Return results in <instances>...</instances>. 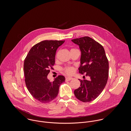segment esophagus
<instances>
[{
    "instance_id": "1",
    "label": "esophagus",
    "mask_w": 131,
    "mask_h": 131,
    "mask_svg": "<svg viewBox=\"0 0 131 131\" xmlns=\"http://www.w3.org/2000/svg\"><path fill=\"white\" fill-rule=\"evenodd\" d=\"M73 78L72 77H67L66 78V81H70L71 80H72Z\"/></svg>"
}]
</instances>
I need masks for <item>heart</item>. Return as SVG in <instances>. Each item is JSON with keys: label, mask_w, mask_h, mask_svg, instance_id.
<instances>
[{"label": "heart", "mask_w": 131, "mask_h": 131, "mask_svg": "<svg viewBox=\"0 0 131 131\" xmlns=\"http://www.w3.org/2000/svg\"><path fill=\"white\" fill-rule=\"evenodd\" d=\"M64 72L68 75H71L74 72V69L72 67H67L63 69Z\"/></svg>", "instance_id": "heart-1"}]
</instances>
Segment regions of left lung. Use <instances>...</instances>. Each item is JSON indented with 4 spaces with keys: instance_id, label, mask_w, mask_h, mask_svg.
I'll return each instance as SVG.
<instances>
[{
    "instance_id": "8db88e82",
    "label": "left lung",
    "mask_w": 131,
    "mask_h": 131,
    "mask_svg": "<svg viewBox=\"0 0 131 131\" xmlns=\"http://www.w3.org/2000/svg\"><path fill=\"white\" fill-rule=\"evenodd\" d=\"M72 41L79 45L81 52L79 73H86L90 78L89 80H80V87L74 91L75 96L82 102H91L101 94L106 86L108 61L103 46L92 38L85 36Z\"/></svg>"
}]
</instances>
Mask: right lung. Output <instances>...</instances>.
<instances>
[{
  "mask_svg": "<svg viewBox=\"0 0 131 131\" xmlns=\"http://www.w3.org/2000/svg\"><path fill=\"white\" fill-rule=\"evenodd\" d=\"M64 41L44 40L33 46L25 59L24 72L27 88L32 96L42 103L55 99L61 84L65 81L63 75H58L50 82L47 75L55 63L57 49Z\"/></svg>",
  "mask_w": 131,
  "mask_h": 131,
  "instance_id": "add662e5",
  "label": "right lung"
}]
</instances>
